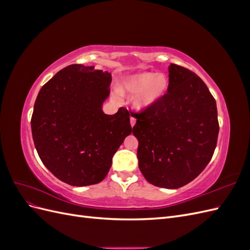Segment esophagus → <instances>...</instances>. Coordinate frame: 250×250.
Segmentation results:
<instances>
[{"label":"esophagus","mask_w":250,"mask_h":250,"mask_svg":"<svg viewBox=\"0 0 250 250\" xmlns=\"http://www.w3.org/2000/svg\"><path fill=\"white\" fill-rule=\"evenodd\" d=\"M135 122H137V119H135L134 117H130V125H131V127L134 126Z\"/></svg>","instance_id":"1"}]
</instances>
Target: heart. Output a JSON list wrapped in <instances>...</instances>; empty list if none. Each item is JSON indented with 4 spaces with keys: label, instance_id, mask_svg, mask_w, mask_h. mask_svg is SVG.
<instances>
[{
    "label": "heart",
    "instance_id": "1",
    "mask_svg": "<svg viewBox=\"0 0 250 250\" xmlns=\"http://www.w3.org/2000/svg\"><path fill=\"white\" fill-rule=\"evenodd\" d=\"M169 87V79L165 74L143 72L126 77L119 87L121 94L136 95L133 106L138 110H145L155 104L166 94Z\"/></svg>",
    "mask_w": 250,
    "mask_h": 250
}]
</instances>
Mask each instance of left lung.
<instances>
[{
	"label": "left lung",
	"instance_id": "left-lung-1",
	"mask_svg": "<svg viewBox=\"0 0 250 250\" xmlns=\"http://www.w3.org/2000/svg\"><path fill=\"white\" fill-rule=\"evenodd\" d=\"M135 115L139 168L148 183L178 188L207 167L219 133L217 105L195 73L171 63L168 93Z\"/></svg>",
	"mask_w": 250,
	"mask_h": 250
}]
</instances>
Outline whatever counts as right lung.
<instances>
[{
	"instance_id": "add662e5",
	"label": "right lung",
	"mask_w": 250,
	"mask_h": 250,
	"mask_svg": "<svg viewBox=\"0 0 250 250\" xmlns=\"http://www.w3.org/2000/svg\"><path fill=\"white\" fill-rule=\"evenodd\" d=\"M111 74L71 64L44 84L31 118L33 142L42 164L63 183L84 187L102 181L112 156L131 133L129 112L105 115Z\"/></svg>"
}]
</instances>
